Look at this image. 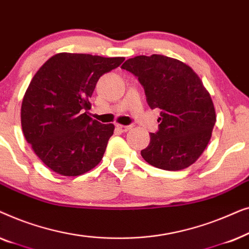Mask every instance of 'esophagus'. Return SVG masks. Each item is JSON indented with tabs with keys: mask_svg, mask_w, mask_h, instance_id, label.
<instances>
[{
	"mask_svg": "<svg viewBox=\"0 0 249 249\" xmlns=\"http://www.w3.org/2000/svg\"><path fill=\"white\" fill-rule=\"evenodd\" d=\"M117 128H118V130H120L121 132H127L128 130H130V129L132 128V125H131V124H129V125L117 124Z\"/></svg>",
	"mask_w": 249,
	"mask_h": 249,
	"instance_id": "34e87169",
	"label": "esophagus"
}]
</instances>
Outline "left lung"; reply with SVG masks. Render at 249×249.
I'll return each instance as SVG.
<instances>
[{
    "instance_id": "1",
    "label": "left lung",
    "mask_w": 249,
    "mask_h": 249,
    "mask_svg": "<svg viewBox=\"0 0 249 249\" xmlns=\"http://www.w3.org/2000/svg\"><path fill=\"white\" fill-rule=\"evenodd\" d=\"M138 78L151 108H160L159 130L141 154L155 168H188L209 144L216 117L210 93L189 66L153 54L129 59L121 66Z\"/></svg>"
}]
</instances>
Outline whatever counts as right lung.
I'll list each match as a JSON object with an SVG mask.
<instances>
[{"label":"right lung","instance_id":"right-lung-1","mask_svg":"<svg viewBox=\"0 0 249 249\" xmlns=\"http://www.w3.org/2000/svg\"><path fill=\"white\" fill-rule=\"evenodd\" d=\"M124 57L59 53L30 81L21 105L26 141L47 168L59 175H84L101 162L114 125L87 114L97 81Z\"/></svg>","mask_w":249,"mask_h":249}]
</instances>
